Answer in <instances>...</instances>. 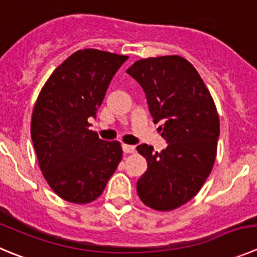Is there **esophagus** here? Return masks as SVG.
Listing matches in <instances>:
<instances>
[{"label": "esophagus", "instance_id": "1", "mask_svg": "<svg viewBox=\"0 0 257 257\" xmlns=\"http://www.w3.org/2000/svg\"><path fill=\"white\" fill-rule=\"evenodd\" d=\"M123 151L124 153H134V151H136V147L134 146H129V145H123Z\"/></svg>", "mask_w": 257, "mask_h": 257}]
</instances>
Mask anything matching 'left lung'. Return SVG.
Here are the masks:
<instances>
[{"label": "left lung", "instance_id": "obj_1", "mask_svg": "<svg viewBox=\"0 0 257 257\" xmlns=\"http://www.w3.org/2000/svg\"><path fill=\"white\" fill-rule=\"evenodd\" d=\"M126 73L146 92L153 121L167 147L137 151L148 169L137 183L143 204L170 212L193 199L209 176L217 156L219 116L209 90L193 64L180 56L151 57L134 62Z\"/></svg>", "mask_w": 257, "mask_h": 257}]
</instances>
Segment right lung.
<instances>
[{
	"instance_id": "obj_1",
	"label": "right lung",
	"mask_w": 257,
	"mask_h": 257,
	"mask_svg": "<svg viewBox=\"0 0 257 257\" xmlns=\"http://www.w3.org/2000/svg\"><path fill=\"white\" fill-rule=\"evenodd\" d=\"M126 56L81 49L57 67L40 90L31 115V140L52 190L73 204L104 191L123 157L117 141L100 140L88 117L102 104L112 76Z\"/></svg>"
}]
</instances>
